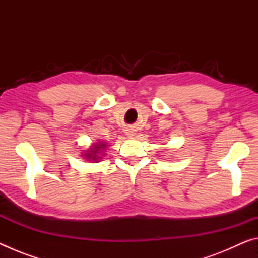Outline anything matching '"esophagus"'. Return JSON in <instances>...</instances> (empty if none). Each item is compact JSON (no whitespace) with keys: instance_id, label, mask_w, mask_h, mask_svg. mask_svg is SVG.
Listing matches in <instances>:
<instances>
[{"instance_id":"esophagus-1","label":"esophagus","mask_w":258,"mask_h":258,"mask_svg":"<svg viewBox=\"0 0 258 258\" xmlns=\"http://www.w3.org/2000/svg\"><path fill=\"white\" fill-rule=\"evenodd\" d=\"M126 134H127V137L132 138V137H134V135H135V131L133 128H128L127 131H126Z\"/></svg>"}]
</instances>
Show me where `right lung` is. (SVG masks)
I'll return each instance as SVG.
<instances>
[{"instance_id":"obj_1","label":"right lung","mask_w":258,"mask_h":258,"mask_svg":"<svg viewBox=\"0 0 258 258\" xmlns=\"http://www.w3.org/2000/svg\"><path fill=\"white\" fill-rule=\"evenodd\" d=\"M107 142L104 141H99V142H95L93 143L92 146H90L89 149L84 150L83 152V158L87 161H92V163H99L100 160H101L102 156L106 155L104 154V150H106L107 148Z\"/></svg>"}]
</instances>
